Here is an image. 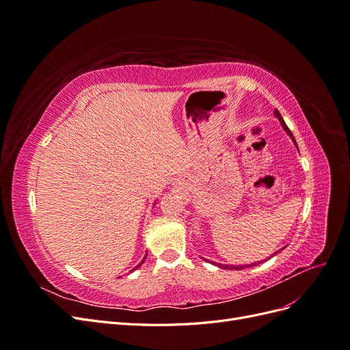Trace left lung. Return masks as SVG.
<instances>
[{
	"label": "left lung",
	"instance_id": "1",
	"mask_svg": "<svg viewBox=\"0 0 350 350\" xmlns=\"http://www.w3.org/2000/svg\"><path fill=\"white\" fill-rule=\"evenodd\" d=\"M274 116H276V118L279 120V122H280V125H282V129L286 131V134H288L291 139H292V142L295 143V146H296V142H295V137H293V134H292V131L288 129V125H286V122H284V120L282 118V115H280V112L276 109L274 111ZM283 250V248H282ZM279 252V251H278ZM278 252H274L273 256H276ZM271 256V257H273ZM271 257H269L267 260H270ZM206 260V258H204ZM206 261H208V262H211V264H215V266H217V267H220V269H226V270H242V269H248V267H254V266H257V264H260V261L258 262H254V264H243V266H230V264H219V262H215V261H210V260H206Z\"/></svg>",
	"mask_w": 350,
	"mask_h": 350
}]
</instances>
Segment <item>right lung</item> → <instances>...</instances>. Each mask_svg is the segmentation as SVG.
I'll return each mask as SVG.
<instances>
[{"label":"right lung","mask_w":350,"mask_h":350,"mask_svg":"<svg viewBox=\"0 0 350 350\" xmlns=\"http://www.w3.org/2000/svg\"><path fill=\"white\" fill-rule=\"evenodd\" d=\"M146 256H147V252H146ZM144 260H146V257H144V258H143V260H142V262H140V264H139V266H135V267H134V269H133V270H131V271H134V270H135V269H139V267H140V266H142V264H143V262H144ZM131 271H130V273H131Z\"/></svg>","instance_id":"add662e5"}]
</instances>
